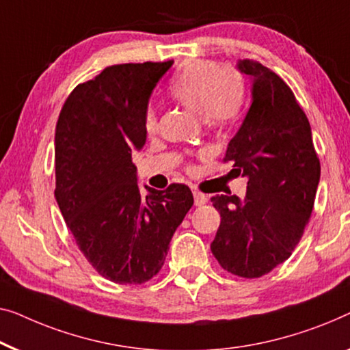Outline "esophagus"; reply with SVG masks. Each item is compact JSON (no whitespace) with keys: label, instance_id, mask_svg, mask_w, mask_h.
<instances>
[{"label":"esophagus","instance_id":"1","mask_svg":"<svg viewBox=\"0 0 350 350\" xmlns=\"http://www.w3.org/2000/svg\"><path fill=\"white\" fill-rule=\"evenodd\" d=\"M192 194H194V204L197 206L205 205L206 202H208V199H206V196L202 194V192H199V191H194V192H192Z\"/></svg>","mask_w":350,"mask_h":350}]
</instances>
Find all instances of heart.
<instances>
[{
  "instance_id": "heart-1",
  "label": "heart",
  "mask_w": 350,
  "mask_h": 350,
  "mask_svg": "<svg viewBox=\"0 0 350 350\" xmlns=\"http://www.w3.org/2000/svg\"><path fill=\"white\" fill-rule=\"evenodd\" d=\"M170 94L186 109L202 115L210 128H226L238 118L245 104V80L234 68L213 62H187L170 82ZM145 129H156L153 107L146 109Z\"/></svg>"
}]
</instances>
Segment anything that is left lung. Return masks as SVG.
<instances>
[{"label": "left lung", "instance_id": "left-lung-1", "mask_svg": "<svg viewBox=\"0 0 350 350\" xmlns=\"http://www.w3.org/2000/svg\"><path fill=\"white\" fill-rule=\"evenodd\" d=\"M237 68L251 75L252 103L224 163L247 178L246 197H211L221 215L211 252L224 270L251 280L295 250L310 222L321 163L310 121L284 80L252 59H240Z\"/></svg>", "mask_w": 350, "mask_h": 350}]
</instances>
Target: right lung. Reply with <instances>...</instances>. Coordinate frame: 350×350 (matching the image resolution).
I'll return each instance as SVG.
<instances>
[{
	"mask_svg": "<svg viewBox=\"0 0 350 350\" xmlns=\"http://www.w3.org/2000/svg\"><path fill=\"white\" fill-rule=\"evenodd\" d=\"M174 62L105 68L66 99L55 131V199L79 250L100 276L142 284L158 275L176 227L194 204L186 185L140 194L133 151L145 113Z\"/></svg>",
	"mask_w": 350,
	"mask_h": 350,
	"instance_id": "add662e5",
	"label": "right lung"
}]
</instances>
